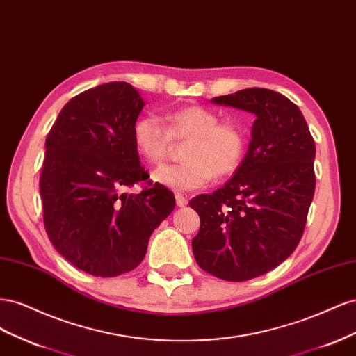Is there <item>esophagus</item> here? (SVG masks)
I'll return each mask as SVG.
<instances>
[{
	"label": "esophagus",
	"mask_w": 356,
	"mask_h": 356,
	"mask_svg": "<svg viewBox=\"0 0 356 356\" xmlns=\"http://www.w3.org/2000/svg\"><path fill=\"white\" fill-rule=\"evenodd\" d=\"M175 200H177V207H179V208L187 207V203H188L187 197H184L182 195H177V196H175Z\"/></svg>",
	"instance_id": "34e87169"
}]
</instances>
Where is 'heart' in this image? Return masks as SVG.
<instances>
[{
  "label": "heart",
  "mask_w": 356,
  "mask_h": 356,
  "mask_svg": "<svg viewBox=\"0 0 356 356\" xmlns=\"http://www.w3.org/2000/svg\"><path fill=\"white\" fill-rule=\"evenodd\" d=\"M165 125L156 117H141L134 124V144L139 156L160 163L169 154L172 139L188 141L187 161L163 165L153 172V181L174 191H190L208 186L213 175L225 178L239 169L246 136L242 127L220 122L218 115L199 105L182 106L165 115Z\"/></svg>",
  "instance_id": "obj_1"
}]
</instances>
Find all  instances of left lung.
<instances>
[{
  "mask_svg": "<svg viewBox=\"0 0 356 356\" xmlns=\"http://www.w3.org/2000/svg\"><path fill=\"white\" fill-rule=\"evenodd\" d=\"M255 115L239 169L190 207L200 217L191 241L197 264L224 281L242 282L285 261L297 248L315 193V141L298 106L260 88L212 98Z\"/></svg>",
  "mask_w": 356,
  "mask_h": 356,
  "instance_id": "left-lung-1",
  "label": "left lung"
}]
</instances>
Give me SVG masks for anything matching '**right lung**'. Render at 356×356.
Instances as JSON below:
<instances>
[{"label": "right lung", "mask_w": 356, "mask_h": 356, "mask_svg": "<svg viewBox=\"0 0 356 356\" xmlns=\"http://www.w3.org/2000/svg\"><path fill=\"white\" fill-rule=\"evenodd\" d=\"M144 105L129 83L96 86L63 106L46 139L40 177L46 232L65 260L93 276L134 270L175 208L174 193L157 182L126 193L148 179L132 136Z\"/></svg>", "instance_id": "right-lung-1"}]
</instances>
